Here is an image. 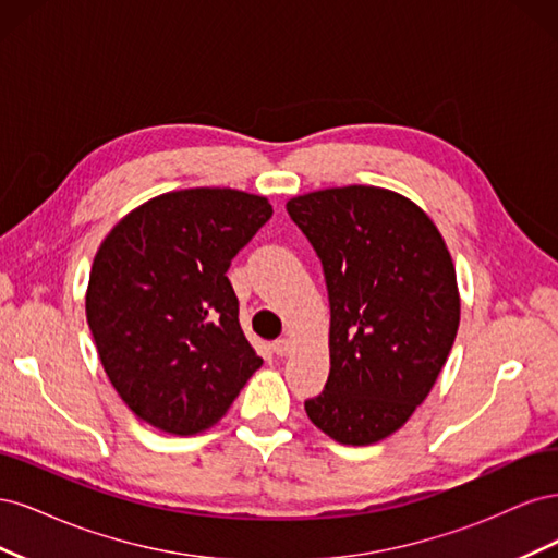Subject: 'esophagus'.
<instances>
[{
	"mask_svg": "<svg viewBox=\"0 0 558 558\" xmlns=\"http://www.w3.org/2000/svg\"><path fill=\"white\" fill-rule=\"evenodd\" d=\"M272 349H275L277 356H289L291 349H293V342L289 340V337H281V340H277V342L272 344Z\"/></svg>",
	"mask_w": 558,
	"mask_h": 558,
	"instance_id": "obj_1",
	"label": "esophagus"
}]
</instances>
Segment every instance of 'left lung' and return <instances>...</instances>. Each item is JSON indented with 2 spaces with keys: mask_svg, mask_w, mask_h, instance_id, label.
Returning a JSON list of instances; mask_svg holds the SVG:
<instances>
[{
  "mask_svg": "<svg viewBox=\"0 0 558 558\" xmlns=\"http://www.w3.org/2000/svg\"><path fill=\"white\" fill-rule=\"evenodd\" d=\"M324 265L330 375L305 402L340 445H373L408 424L447 363L461 320L451 253L400 193L344 185L286 202Z\"/></svg>",
  "mask_w": 558,
  "mask_h": 558,
  "instance_id": "8db88e82",
  "label": "left lung"
}]
</instances>
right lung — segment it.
<instances>
[{"mask_svg": "<svg viewBox=\"0 0 558 558\" xmlns=\"http://www.w3.org/2000/svg\"><path fill=\"white\" fill-rule=\"evenodd\" d=\"M269 216L263 195L185 189L132 209L99 244L88 326L118 396L154 428L207 430L263 365L226 272Z\"/></svg>", "mask_w": 558, "mask_h": 558, "instance_id": "right-lung-1", "label": "right lung"}]
</instances>
